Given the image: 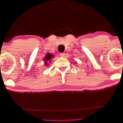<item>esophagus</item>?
I'll return each instance as SVG.
<instances>
[{
    "label": "esophagus",
    "instance_id": "obj_1",
    "mask_svg": "<svg viewBox=\"0 0 123 123\" xmlns=\"http://www.w3.org/2000/svg\"><path fill=\"white\" fill-rule=\"evenodd\" d=\"M65 53H60V56H61V57H64V56H65Z\"/></svg>",
    "mask_w": 123,
    "mask_h": 123
}]
</instances>
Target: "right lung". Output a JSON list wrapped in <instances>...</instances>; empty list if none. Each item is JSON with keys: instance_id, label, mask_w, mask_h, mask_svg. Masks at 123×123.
<instances>
[{"instance_id": "right-lung-1", "label": "right lung", "mask_w": 123, "mask_h": 123, "mask_svg": "<svg viewBox=\"0 0 123 123\" xmlns=\"http://www.w3.org/2000/svg\"><path fill=\"white\" fill-rule=\"evenodd\" d=\"M53 57V55H52V54H50V53H47V54H46V55L45 56V65L46 66L47 65V63L48 62H48V61H49L51 59V58H52V57Z\"/></svg>"}]
</instances>
